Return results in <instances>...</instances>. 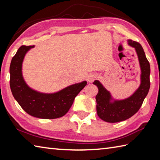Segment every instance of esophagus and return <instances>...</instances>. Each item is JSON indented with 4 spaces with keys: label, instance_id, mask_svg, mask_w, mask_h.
<instances>
[{
    "label": "esophagus",
    "instance_id": "1",
    "mask_svg": "<svg viewBox=\"0 0 160 160\" xmlns=\"http://www.w3.org/2000/svg\"><path fill=\"white\" fill-rule=\"evenodd\" d=\"M97 78H98V76H97L96 74H95V73L91 74L90 76L89 77V82H92L93 80H96Z\"/></svg>",
    "mask_w": 160,
    "mask_h": 160
}]
</instances>
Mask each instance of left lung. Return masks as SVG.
<instances>
[{"label":"left lung","instance_id":"left-lung-1","mask_svg":"<svg viewBox=\"0 0 160 160\" xmlns=\"http://www.w3.org/2000/svg\"><path fill=\"white\" fill-rule=\"evenodd\" d=\"M128 42L129 45L134 47L136 50L140 64L141 84L138 89L127 99L115 100L111 103L110 102L111 99L110 93L104 89L99 81L96 80L93 82L99 89L96 97L98 115L102 120L109 123L126 120L136 113L150 89V64L146 57L144 51L138 42L128 40Z\"/></svg>","mask_w":160,"mask_h":160}]
</instances>
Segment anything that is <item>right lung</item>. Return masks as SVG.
Listing matches in <instances>:
<instances>
[{"instance_id":"1","label":"right lung","mask_w":160,"mask_h":160,"mask_svg":"<svg viewBox=\"0 0 160 160\" xmlns=\"http://www.w3.org/2000/svg\"><path fill=\"white\" fill-rule=\"evenodd\" d=\"M33 47L21 46L12 58L9 68L12 93L22 109L32 116L42 119L62 117L69 111L75 98L87 85V82L73 84L52 94L30 89L22 76V63L27 52Z\"/></svg>"}]
</instances>
